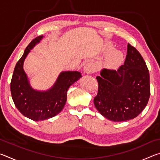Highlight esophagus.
Segmentation results:
<instances>
[{"label":"esophagus","instance_id":"34e87169","mask_svg":"<svg viewBox=\"0 0 160 160\" xmlns=\"http://www.w3.org/2000/svg\"><path fill=\"white\" fill-rule=\"evenodd\" d=\"M84 72H85V74H91L92 72H94V65L92 63H91V62H89V63H87L85 67H84Z\"/></svg>","mask_w":160,"mask_h":160}]
</instances>
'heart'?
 <instances>
[{
    "instance_id": "obj_1",
    "label": "heart",
    "mask_w": 160,
    "mask_h": 160,
    "mask_svg": "<svg viewBox=\"0 0 160 160\" xmlns=\"http://www.w3.org/2000/svg\"><path fill=\"white\" fill-rule=\"evenodd\" d=\"M121 58H122V53H121V52L118 51H116L112 54V56L109 58V63L112 65L115 64L120 61Z\"/></svg>"
}]
</instances>
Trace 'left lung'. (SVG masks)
Returning a JSON list of instances; mask_svg holds the SVG:
<instances>
[{"mask_svg":"<svg viewBox=\"0 0 160 160\" xmlns=\"http://www.w3.org/2000/svg\"><path fill=\"white\" fill-rule=\"evenodd\" d=\"M96 78L99 88L94 106L109 120L118 122L134 118L148 104L149 70L142 56L131 44L123 65L116 70L102 69Z\"/></svg>","mask_w":160,"mask_h":160,"instance_id":"8db88e82","label":"left lung"}]
</instances>
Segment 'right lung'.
I'll return each instance as SVG.
<instances>
[{
	"label": "right lung",
	"instance_id": "1",
	"mask_svg": "<svg viewBox=\"0 0 160 160\" xmlns=\"http://www.w3.org/2000/svg\"><path fill=\"white\" fill-rule=\"evenodd\" d=\"M39 36L32 41L15 67L10 82V91L15 107L22 114L35 121L52 118L60 113L66 104L68 88L82 77L78 71H63L47 90L32 88L23 68L24 61L30 51L42 41Z\"/></svg>",
	"mask_w": 160,
	"mask_h": 160
}]
</instances>
